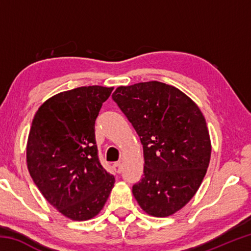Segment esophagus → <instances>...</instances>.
<instances>
[{
	"mask_svg": "<svg viewBox=\"0 0 251 251\" xmlns=\"http://www.w3.org/2000/svg\"><path fill=\"white\" fill-rule=\"evenodd\" d=\"M113 167H114V171H115L117 174H120L123 169V165L122 163H120V161H117V163L113 165Z\"/></svg>",
	"mask_w": 251,
	"mask_h": 251,
	"instance_id": "esophagus-1",
	"label": "esophagus"
}]
</instances>
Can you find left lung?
<instances>
[{
  "label": "left lung",
  "mask_w": 251,
  "mask_h": 251,
  "mask_svg": "<svg viewBox=\"0 0 251 251\" xmlns=\"http://www.w3.org/2000/svg\"><path fill=\"white\" fill-rule=\"evenodd\" d=\"M112 97L143 145L144 176L133 186L135 199L154 217L175 214L196 194L209 165L205 117L181 91L157 80L120 86Z\"/></svg>",
  "instance_id": "8db88e82"
}]
</instances>
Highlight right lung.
I'll list each match as a JSON object with an SVG mask.
<instances>
[{
    "mask_svg": "<svg viewBox=\"0 0 251 251\" xmlns=\"http://www.w3.org/2000/svg\"><path fill=\"white\" fill-rule=\"evenodd\" d=\"M114 87L82 86L58 93L40 106L26 145L27 168L50 205L72 220L103 209L115 178L101 166L95 121Z\"/></svg>",
    "mask_w": 251,
    "mask_h": 251,
    "instance_id": "add662e5",
    "label": "right lung"
}]
</instances>
